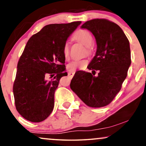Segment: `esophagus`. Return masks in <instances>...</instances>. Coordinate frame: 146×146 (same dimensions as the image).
<instances>
[{
  "instance_id": "obj_1",
  "label": "esophagus",
  "mask_w": 146,
  "mask_h": 146,
  "mask_svg": "<svg viewBox=\"0 0 146 146\" xmlns=\"http://www.w3.org/2000/svg\"><path fill=\"white\" fill-rule=\"evenodd\" d=\"M74 73H75L74 71H69V73H68V76L69 77H72L73 75H74Z\"/></svg>"
}]
</instances>
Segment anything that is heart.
I'll use <instances>...</instances> for the list:
<instances>
[{
	"label": "heart",
	"instance_id": "obj_1",
	"mask_svg": "<svg viewBox=\"0 0 146 146\" xmlns=\"http://www.w3.org/2000/svg\"><path fill=\"white\" fill-rule=\"evenodd\" d=\"M75 39L78 40L81 43L84 44L87 48H89L93 43V36L87 30H79L75 32L73 35ZM63 53L65 58L67 59L69 55V46L67 42L64 44L63 48ZM88 63V61L87 59H74L73 61L68 64V68L71 71H75L77 69H81V68L85 67Z\"/></svg>",
	"mask_w": 146,
	"mask_h": 146
}]
</instances>
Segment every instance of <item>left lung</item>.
<instances>
[{"label": "left lung", "mask_w": 146, "mask_h": 146, "mask_svg": "<svg viewBox=\"0 0 146 146\" xmlns=\"http://www.w3.org/2000/svg\"><path fill=\"white\" fill-rule=\"evenodd\" d=\"M81 28L87 29L96 38V55L87 68L99 73L95 76L77 71L70 87L87 106L102 108L112 102L127 77L131 65L129 42L119 25L106 19L88 21Z\"/></svg>", "instance_id": "8db88e82"}]
</instances>
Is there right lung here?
Instances as JSON below:
<instances>
[{"instance_id": "add662e5", "label": "right lung", "mask_w": 146, "mask_h": 146, "mask_svg": "<svg viewBox=\"0 0 146 146\" xmlns=\"http://www.w3.org/2000/svg\"><path fill=\"white\" fill-rule=\"evenodd\" d=\"M81 23L46 25L27 42L17 65L13 94L17 111L28 121H42L53 111L60 79L67 75L63 46ZM55 74L54 80L46 79Z\"/></svg>"}]
</instances>
